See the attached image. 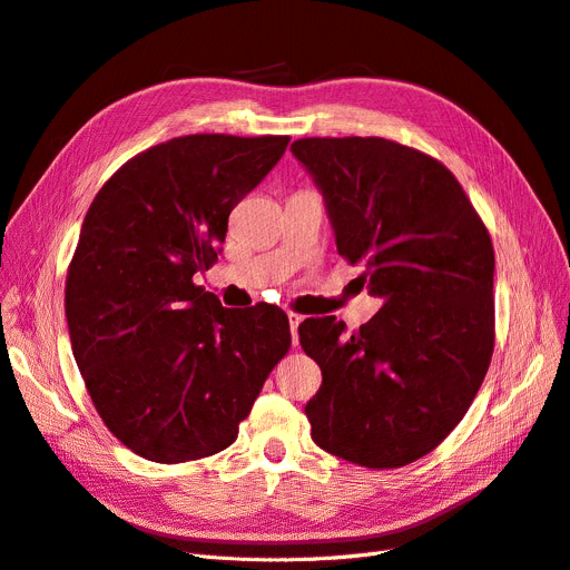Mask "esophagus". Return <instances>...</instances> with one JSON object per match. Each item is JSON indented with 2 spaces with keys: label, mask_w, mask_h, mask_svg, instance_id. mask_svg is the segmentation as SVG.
<instances>
[{
  "label": "esophagus",
  "mask_w": 570,
  "mask_h": 570,
  "mask_svg": "<svg viewBox=\"0 0 570 570\" xmlns=\"http://www.w3.org/2000/svg\"><path fill=\"white\" fill-rule=\"evenodd\" d=\"M287 321H289V330H292V344L297 346V344H299V334H297V330H299V325H302L304 317H302L299 313L287 311Z\"/></svg>",
  "instance_id": "1"
}]
</instances>
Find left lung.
Returning <instances> with one entry per match:
<instances>
[{
  "mask_svg": "<svg viewBox=\"0 0 570 570\" xmlns=\"http://www.w3.org/2000/svg\"><path fill=\"white\" fill-rule=\"evenodd\" d=\"M323 191L336 249L383 306L357 332L308 317L299 344L323 372L313 442L362 468L419 461L461 423L493 355V245L459 179L383 138L292 147Z\"/></svg>",
  "mask_w": 570,
  "mask_h": 570,
  "instance_id": "8db88e82",
  "label": "left lung"
}]
</instances>
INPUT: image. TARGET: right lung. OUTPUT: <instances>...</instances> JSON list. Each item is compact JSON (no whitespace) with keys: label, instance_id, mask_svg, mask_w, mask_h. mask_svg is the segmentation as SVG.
<instances>
[{"label":"right lung","instance_id":"1","mask_svg":"<svg viewBox=\"0 0 570 570\" xmlns=\"http://www.w3.org/2000/svg\"><path fill=\"white\" fill-rule=\"evenodd\" d=\"M287 142L173 138L126 161L83 217L65 283L72 353L111 435L147 461L187 463L232 446L289 351L283 308H224L194 283Z\"/></svg>","mask_w":570,"mask_h":570}]
</instances>
